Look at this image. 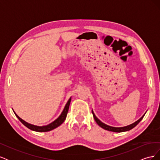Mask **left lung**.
<instances>
[{
	"mask_svg": "<svg viewBox=\"0 0 160 160\" xmlns=\"http://www.w3.org/2000/svg\"><path fill=\"white\" fill-rule=\"evenodd\" d=\"M92 113L93 115V118L95 119V121L96 122V123H98L101 128H102L103 129H105V130H108V131H110V132H127V131H129L130 129H133L134 127L136 126V125L141 122V120L143 119V118L144 117L145 113L142 118H140L138 121L136 122H134L133 123L127 125V126H125V127H121V128H115V127H112V126H109L108 125H106L105 123H103L102 122H101V121L96 117V115H95L93 109H92Z\"/></svg>",
	"mask_w": 160,
	"mask_h": 160,
	"instance_id": "left-lung-1",
	"label": "left lung"
}]
</instances>
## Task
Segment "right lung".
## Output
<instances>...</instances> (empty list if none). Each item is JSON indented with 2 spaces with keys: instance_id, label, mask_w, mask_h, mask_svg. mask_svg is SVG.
<instances>
[{
  "instance_id": "add662e5",
  "label": "right lung",
  "mask_w": 160,
  "mask_h": 160,
  "mask_svg": "<svg viewBox=\"0 0 160 160\" xmlns=\"http://www.w3.org/2000/svg\"><path fill=\"white\" fill-rule=\"evenodd\" d=\"M71 101V97L69 98V99L67 101V103H66L65 108L62 110V113H61V115L59 116V118L57 119H56L54 122H52V123L48 124L47 125H43V126H38V125H32L31 123H28V122H25V120H23L22 119H21L19 116L14 112V111L12 109V111L15 114L16 117L20 120V122L24 125H25L27 128H28V129H30L32 131H35V132H49V131H51L52 129H54L55 128H57V127H59V125H61L62 123L64 122V121L66 119L67 113H68L69 111V105H70V103Z\"/></svg>"
}]
</instances>
